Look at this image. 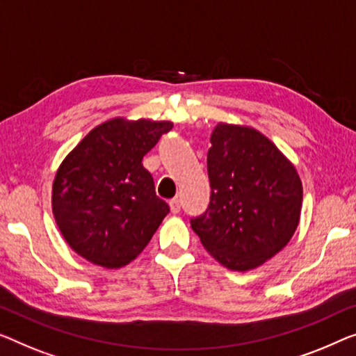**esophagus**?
Returning a JSON list of instances; mask_svg holds the SVG:
<instances>
[{
  "mask_svg": "<svg viewBox=\"0 0 356 356\" xmlns=\"http://www.w3.org/2000/svg\"><path fill=\"white\" fill-rule=\"evenodd\" d=\"M169 208H171L172 214H177V212L180 211V200L179 198H172L171 201H169Z\"/></svg>",
  "mask_w": 356,
  "mask_h": 356,
  "instance_id": "34e87169",
  "label": "esophagus"
}]
</instances>
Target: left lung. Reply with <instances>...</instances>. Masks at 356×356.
I'll use <instances>...</instances> for the list:
<instances>
[{
    "mask_svg": "<svg viewBox=\"0 0 356 356\" xmlns=\"http://www.w3.org/2000/svg\"><path fill=\"white\" fill-rule=\"evenodd\" d=\"M208 176L209 206L190 224L217 262L248 272L288 245L300 220L302 182L272 140L254 127L219 123Z\"/></svg>",
    "mask_w": 356,
    "mask_h": 356,
    "instance_id": "8db88e82",
    "label": "left lung"
}]
</instances>
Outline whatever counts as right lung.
Here are the masks:
<instances>
[{
  "label": "right lung",
  "mask_w": 356,
  "mask_h": 356,
  "mask_svg": "<svg viewBox=\"0 0 356 356\" xmlns=\"http://www.w3.org/2000/svg\"><path fill=\"white\" fill-rule=\"evenodd\" d=\"M171 121L113 118L95 126L57 169L52 212L79 256L120 268L144 251L169 212L142 160Z\"/></svg>",
  "instance_id": "add662e5"
}]
</instances>
